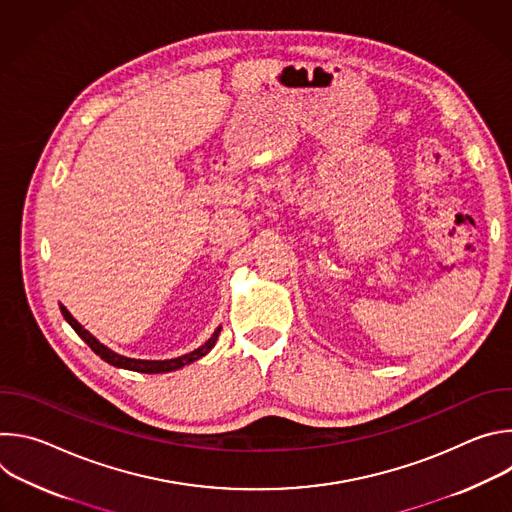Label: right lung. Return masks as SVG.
I'll return each mask as SVG.
<instances>
[{"label":"right lung","mask_w":512,"mask_h":512,"mask_svg":"<svg viewBox=\"0 0 512 512\" xmlns=\"http://www.w3.org/2000/svg\"><path fill=\"white\" fill-rule=\"evenodd\" d=\"M60 312H62L64 320H66L72 328H75V332H77V334L91 346V350H93L95 354H99L105 362H109V364H113V367H119V369L137 371V373H150V375H154V373L178 371V369L186 367V364H190V362L202 358L204 354L210 352V348L216 344L218 334H221V326H218V328L214 330V334H212L200 348H196V350H192V352H188V354H182V356H178V358H168V360H141V358H129V356H123V354L113 352L111 348H107L105 344H101L89 330H85L75 318H72L70 312H68L64 306H60Z\"/></svg>","instance_id":"1"}]
</instances>
